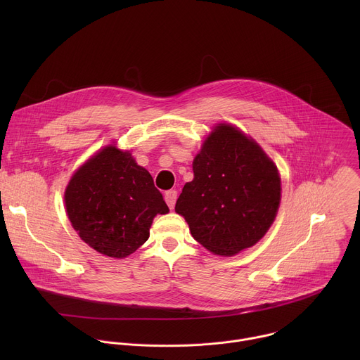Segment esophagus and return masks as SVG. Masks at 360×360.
<instances>
[{
  "label": "esophagus",
  "mask_w": 360,
  "mask_h": 360,
  "mask_svg": "<svg viewBox=\"0 0 360 360\" xmlns=\"http://www.w3.org/2000/svg\"><path fill=\"white\" fill-rule=\"evenodd\" d=\"M176 198H178V192H176V191L171 189V191H167V192H165V202L168 203V207H169L171 210H174V207H175Z\"/></svg>",
  "instance_id": "1"
}]
</instances>
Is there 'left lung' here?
<instances>
[{"label":"left lung","instance_id":"left-lung-1","mask_svg":"<svg viewBox=\"0 0 360 360\" xmlns=\"http://www.w3.org/2000/svg\"><path fill=\"white\" fill-rule=\"evenodd\" d=\"M193 179L175 212L196 242L232 256L261 240L281 202V178L264 149L236 127L218 124L193 160Z\"/></svg>","mask_w":360,"mask_h":360}]
</instances>
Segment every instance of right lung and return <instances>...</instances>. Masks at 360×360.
Segmentation results:
<instances>
[{"mask_svg": "<svg viewBox=\"0 0 360 360\" xmlns=\"http://www.w3.org/2000/svg\"><path fill=\"white\" fill-rule=\"evenodd\" d=\"M65 208L72 228L96 252L122 259L149 238L158 214L169 212L150 174L129 150L108 145L70 179Z\"/></svg>", "mask_w": 360, "mask_h": 360, "instance_id": "add662e5", "label": "right lung"}]
</instances>
